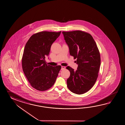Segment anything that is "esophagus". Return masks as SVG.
<instances>
[{"label":"esophagus","instance_id":"34e87169","mask_svg":"<svg viewBox=\"0 0 125 125\" xmlns=\"http://www.w3.org/2000/svg\"><path fill=\"white\" fill-rule=\"evenodd\" d=\"M65 69V67L64 66H61V70H64Z\"/></svg>","mask_w":125,"mask_h":125}]
</instances>
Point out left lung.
Returning a JSON list of instances; mask_svg holds the SVG:
<instances>
[{
    "label": "left lung",
    "instance_id": "1",
    "mask_svg": "<svg viewBox=\"0 0 125 125\" xmlns=\"http://www.w3.org/2000/svg\"><path fill=\"white\" fill-rule=\"evenodd\" d=\"M70 55L76 59L77 69L67 66L70 75L67 80V87L74 94H82L94 85L101 64L99 51L92 36L80 30L63 31Z\"/></svg>",
    "mask_w": 125,
    "mask_h": 125
}]
</instances>
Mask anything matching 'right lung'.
I'll return each instance as SVG.
<instances>
[{
    "instance_id": "right-lung-1",
    "label": "right lung",
    "mask_w": 125,
    "mask_h": 125,
    "mask_svg": "<svg viewBox=\"0 0 125 125\" xmlns=\"http://www.w3.org/2000/svg\"><path fill=\"white\" fill-rule=\"evenodd\" d=\"M59 32L42 31L34 34L27 41L23 50V72L33 88L41 91L49 89L56 82L61 65L52 67L46 64L51 45L60 35Z\"/></svg>"
}]
</instances>
